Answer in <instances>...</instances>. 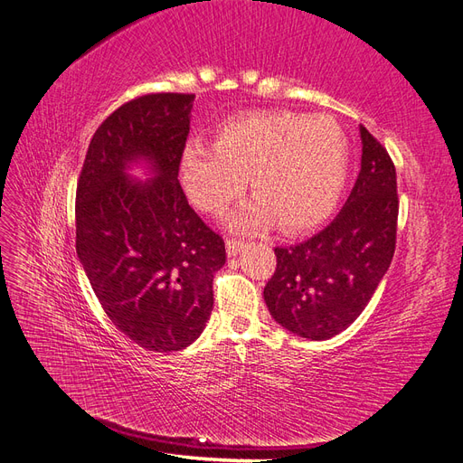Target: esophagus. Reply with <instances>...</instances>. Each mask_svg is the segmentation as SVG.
<instances>
[{
    "label": "esophagus",
    "instance_id": "esophagus-1",
    "mask_svg": "<svg viewBox=\"0 0 463 463\" xmlns=\"http://www.w3.org/2000/svg\"><path fill=\"white\" fill-rule=\"evenodd\" d=\"M226 249H228V255L230 257H235L243 249V241L241 240H233V237H228V240H226Z\"/></svg>",
    "mask_w": 463,
    "mask_h": 463
}]
</instances>
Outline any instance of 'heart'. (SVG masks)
Listing matches in <instances>:
<instances>
[{
  "label": "heart",
  "instance_id": "b5f03b06",
  "mask_svg": "<svg viewBox=\"0 0 463 463\" xmlns=\"http://www.w3.org/2000/svg\"><path fill=\"white\" fill-rule=\"evenodd\" d=\"M349 167L342 128L328 116L255 111L220 125L214 145L191 141L181 181L201 213L222 216L250 177L257 203L235 218L237 230L276 222L288 233L315 228L340 201Z\"/></svg>",
  "mask_w": 463,
  "mask_h": 463
}]
</instances>
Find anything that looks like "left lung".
Wrapping results in <instances>:
<instances>
[{
    "label": "left lung",
    "mask_w": 463,
    "mask_h": 463,
    "mask_svg": "<svg viewBox=\"0 0 463 463\" xmlns=\"http://www.w3.org/2000/svg\"><path fill=\"white\" fill-rule=\"evenodd\" d=\"M361 172L342 213L299 245L276 247L264 301L278 325L309 340H328L363 313L394 257L396 167L361 125Z\"/></svg>",
    "instance_id": "obj_1"
}]
</instances>
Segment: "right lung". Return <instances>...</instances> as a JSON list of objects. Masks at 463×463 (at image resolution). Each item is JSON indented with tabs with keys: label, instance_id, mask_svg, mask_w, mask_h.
Wrapping results in <instances>:
<instances>
[{
	"label": "right lung",
	"instance_id": "add662e5",
	"mask_svg": "<svg viewBox=\"0 0 463 463\" xmlns=\"http://www.w3.org/2000/svg\"><path fill=\"white\" fill-rule=\"evenodd\" d=\"M194 94L133 98L96 129L77 181V255L102 309L146 352H179L213 313L226 245L189 206L179 164ZM145 157L156 178L124 170Z\"/></svg>",
	"mask_w": 463,
	"mask_h": 463
}]
</instances>
